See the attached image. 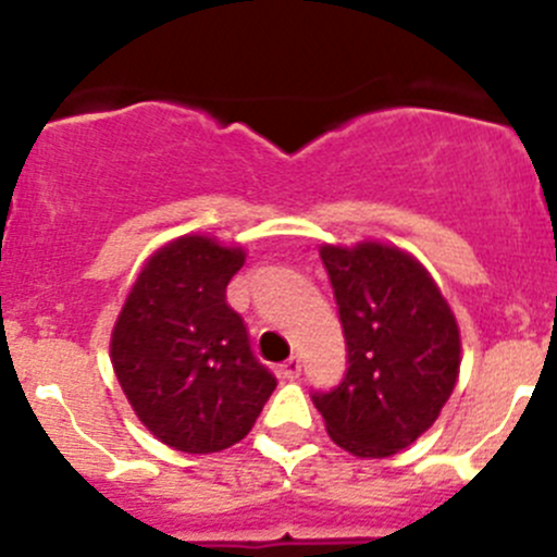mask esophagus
<instances>
[{
    "label": "esophagus",
    "instance_id": "1",
    "mask_svg": "<svg viewBox=\"0 0 557 557\" xmlns=\"http://www.w3.org/2000/svg\"><path fill=\"white\" fill-rule=\"evenodd\" d=\"M299 374H301V361L296 356L288 358V361L283 363V377L285 380H296V377H299Z\"/></svg>",
    "mask_w": 557,
    "mask_h": 557
}]
</instances>
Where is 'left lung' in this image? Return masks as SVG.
I'll list each match as a JSON object with an SVG mask.
<instances>
[{
    "mask_svg": "<svg viewBox=\"0 0 557 557\" xmlns=\"http://www.w3.org/2000/svg\"><path fill=\"white\" fill-rule=\"evenodd\" d=\"M339 307L347 372L314 391L331 440L358 458H385L434 425L460 367V334L431 274L380 243L320 247Z\"/></svg>",
    "mask_w": 557,
    "mask_h": 557,
    "instance_id": "1",
    "label": "left lung"
}]
</instances>
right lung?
<instances>
[{
	"mask_svg": "<svg viewBox=\"0 0 557 557\" xmlns=\"http://www.w3.org/2000/svg\"><path fill=\"white\" fill-rule=\"evenodd\" d=\"M243 247L188 234L139 272L112 329L115 377L145 429L180 453H218L252 429L277 380L226 305Z\"/></svg>",
	"mask_w": 557,
	"mask_h": 557,
	"instance_id": "obj_1",
	"label": "right lung"
}]
</instances>
